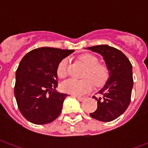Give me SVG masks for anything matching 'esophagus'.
Masks as SVG:
<instances>
[{
  "instance_id": "1",
  "label": "esophagus",
  "mask_w": 148,
  "mask_h": 148,
  "mask_svg": "<svg viewBox=\"0 0 148 148\" xmlns=\"http://www.w3.org/2000/svg\"><path fill=\"white\" fill-rule=\"evenodd\" d=\"M75 97H76V98H77V99L79 101H83L84 100L86 99L85 97H77V96H75Z\"/></svg>"
}]
</instances>
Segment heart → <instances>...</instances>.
<instances>
[{
	"mask_svg": "<svg viewBox=\"0 0 148 148\" xmlns=\"http://www.w3.org/2000/svg\"><path fill=\"white\" fill-rule=\"evenodd\" d=\"M78 59L86 66L83 73V79H69L62 84L61 88L64 92L73 95H82L92 90L94 84L100 86L109 77V71L106 65L98 63L96 56L91 54H83L78 57ZM69 59L65 58L59 62L57 66V74L58 77L64 78L68 74Z\"/></svg>",
	"mask_w": 148,
	"mask_h": 148,
	"instance_id": "heart-1",
	"label": "heart"
}]
</instances>
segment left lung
I'll list each match as a JSON object with an SVG mask.
<instances>
[{"mask_svg": "<svg viewBox=\"0 0 148 148\" xmlns=\"http://www.w3.org/2000/svg\"><path fill=\"white\" fill-rule=\"evenodd\" d=\"M103 57L109 71V78L98 93L102 96L97 101L96 111L90 116L97 121L109 122L126 111L131 101L133 87L132 66L123 52L109 45L87 47Z\"/></svg>", "mask_w": 148, "mask_h": 148, "instance_id": "left-lung-1", "label": "left lung"}]
</instances>
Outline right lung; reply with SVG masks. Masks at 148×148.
<instances>
[{
    "label": "right lung",
    "mask_w": 148,
    "mask_h": 148,
    "mask_svg": "<svg viewBox=\"0 0 148 148\" xmlns=\"http://www.w3.org/2000/svg\"><path fill=\"white\" fill-rule=\"evenodd\" d=\"M74 50L53 47L34 49L24 55L16 71L14 95L18 108L35 124L54 121L61 113L68 94L56 91L57 66Z\"/></svg>",
    "instance_id": "1"
}]
</instances>
